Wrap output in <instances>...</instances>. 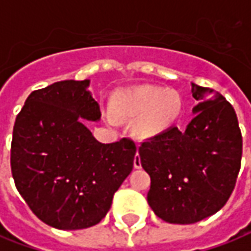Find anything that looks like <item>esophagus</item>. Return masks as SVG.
Here are the masks:
<instances>
[{
    "label": "esophagus",
    "instance_id": "obj_1",
    "mask_svg": "<svg viewBox=\"0 0 251 251\" xmlns=\"http://www.w3.org/2000/svg\"><path fill=\"white\" fill-rule=\"evenodd\" d=\"M133 164H134V167L136 168H141V160H140V156H138V153L134 156V162H133Z\"/></svg>",
    "mask_w": 251,
    "mask_h": 251
}]
</instances>
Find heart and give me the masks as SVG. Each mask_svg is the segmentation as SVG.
Segmentation results:
<instances>
[{
    "instance_id": "1",
    "label": "heart",
    "mask_w": 251,
    "mask_h": 251,
    "mask_svg": "<svg viewBox=\"0 0 251 251\" xmlns=\"http://www.w3.org/2000/svg\"><path fill=\"white\" fill-rule=\"evenodd\" d=\"M114 111L118 115L138 118L137 130L143 136L162 133L178 120L182 99L175 91L156 87H137L122 91L114 99Z\"/></svg>"
}]
</instances>
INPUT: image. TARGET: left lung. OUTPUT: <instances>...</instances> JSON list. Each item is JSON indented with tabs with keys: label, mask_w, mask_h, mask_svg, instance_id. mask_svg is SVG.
<instances>
[{
	"label": "left lung",
	"mask_w": 251,
	"mask_h": 251,
	"mask_svg": "<svg viewBox=\"0 0 251 251\" xmlns=\"http://www.w3.org/2000/svg\"><path fill=\"white\" fill-rule=\"evenodd\" d=\"M200 103L185 129L171 126L138 148L151 176L148 204L167 223L193 224L228 201L241 170L242 133L234 107L215 89L192 84Z\"/></svg>",
	"instance_id": "8db88e82"
}]
</instances>
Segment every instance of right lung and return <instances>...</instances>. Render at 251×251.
I'll use <instances>...</instances> for the list:
<instances>
[{"label": "right lung", "mask_w": 251, "mask_h": 251, "mask_svg": "<svg viewBox=\"0 0 251 251\" xmlns=\"http://www.w3.org/2000/svg\"><path fill=\"white\" fill-rule=\"evenodd\" d=\"M89 80H65L28 96L16 117L10 168L19 193L43 223L83 229L100 222L133 170L136 144L96 140L84 120H100Z\"/></svg>", "instance_id": "add662e5"}]
</instances>
